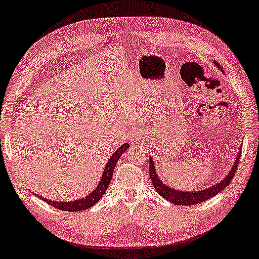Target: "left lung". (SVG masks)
I'll return each instance as SVG.
<instances>
[{
  "label": "left lung",
  "instance_id": "1",
  "mask_svg": "<svg viewBox=\"0 0 259 259\" xmlns=\"http://www.w3.org/2000/svg\"><path fill=\"white\" fill-rule=\"evenodd\" d=\"M219 68L221 66L218 64V62H214ZM222 70V69H221ZM241 154L242 150L239 149L237 158L233 165V168L231 169L230 174L226 176V177L217 184L215 186H212L209 189H205V190H201L197 192H184V191H178V190H174L170 187L166 186L165 184H162V181L158 178V176L156 174V170L154 167V162L149 158V176L151 182H153L154 188L156 189V191L158 192L162 198H165L166 200L170 201V202L177 205H193V204H198L200 202H203L205 200H209L213 198L214 195H217L220 191H222L224 188L228 187L230 185V182L232 181L233 177L236 172V169L238 167V161L239 158H241Z\"/></svg>",
  "mask_w": 259,
  "mask_h": 259
}]
</instances>
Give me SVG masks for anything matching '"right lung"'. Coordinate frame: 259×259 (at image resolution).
<instances>
[{
	"label": "right lung",
	"mask_w": 259,
	"mask_h": 259,
	"mask_svg": "<svg viewBox=\"0 0 259 259\" xmlns=\"http://www.w3.org/2000/svg\"><path fill=\"white\" fill-rule=\"evenodd\" d=\"M130 147V145L127 143H125L124 145H122L114 154L111 156V158L109 159L108 163H106L104 172L102 175V178L100 180V184L98 185V187L94 189V191L87 195L84 199H81L78 201H71V202H56V201H50L46 198L40 197V199L42 201H45L48 204L53 205L56 209H59L62 211H69V212H75V211H82L85 209H89L92 205L96 204L98 201L102 198V195L105 193L106 189L109 188L110 182L112 180V176H113V171H114V168L116 166V162L118 161V159L121 158L122 154L124 151Z\"/></svg>",
	"instance_id": "add662e5"
}]
</instances>
